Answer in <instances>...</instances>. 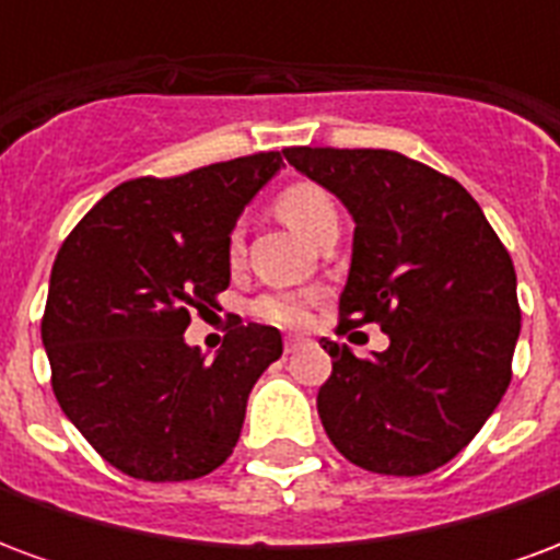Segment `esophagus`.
<instances>
[{
  "mask_svg": "<svg viewBox=\"0 0 560 560\" xmlns=\"http://www.w3.org/2000/svg\"><path fill=\"white\" fill-rule=\"evenodd\" d=\"M303 336H288V339H284V351L291 353V351H296V348H300V345H303Z\"/></svg>",
  "mask_w": 560,
  "mask_h": 560,
  "instance_id": "1",
  "label": "esophagus"
}]
</instances>
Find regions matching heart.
<instances>
[{"label": "heart", "instance_id": "b5f03b06", "mask_svg": "<svg viewBox=\"0 0 560 560\" xmlns=\"http://www.w3.org/2000/svg\"><path fill=\"white\" fill-rule=\"evenodd\" d=\"M276 212L291 224L293 231L303 233L308 240H317L320 231L329 224H339V209H336L332 195L312 179H293V183L281 185L279 195H276ZM228 260L231 264L243 260V228H233L231 236H228ZM312 303H315V293L272 291L257 300L255 312L269 324L300 327L308 320Z\"/></svg>", "mask_w": 560, "mask_h": 560}]
</instances>
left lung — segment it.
I'll use <instances>...</instances> for the list:
<instances>
[{
  "label": "left lung",
  "mask_w": 560,
  "mask_h": 560,
  "mask_svg": "<svg viewBox=\"0 0 560 560\" xmlns=\"http://www.w3.org/2000/svg\"><path fill=\"white\" fill-rule=\"evenodd\" d=\"M284 159L353 215L339 329L377 324L389 348L353 357L320 339L332 375L317 413L341 456L420 477L462 453L513 377L516 269L480 203L393 149L291 147Z\"/></svg>",
  "instance_id": "8db88e82"
}]
</instances>
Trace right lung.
Returning <instances> with one entry per match:
<instances>
[{"instance_id": "1", "label": "right lung", "mask_w": 560, "mask_h": 560, "mask_svg": "<svg viewBox=\"0 0 560 560\" xmlns=\"http://www.w3.org/2000/svg\"><path fill=\"white\" fill-rule=\"evenodd\" d=\"M281 167L255 152L116 185L56 255L42 317L56 401L135 480H197L228 462L281 332L236 317L215 360L183 339L231 284L228 236Z\"/></svg>"}]
</instances>
